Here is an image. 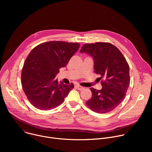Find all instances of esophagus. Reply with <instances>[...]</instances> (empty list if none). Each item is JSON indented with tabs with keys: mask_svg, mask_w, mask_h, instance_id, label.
I'll return each mask as SVG.
<instances>
[{
	"mask_svg": "<svg viewBox=\"0 0 152 152\" xmlns=\"http://www.w3.org/2000/svg\"><path fill=\"white\" fill-rule=\"evenodd\" d=\"M75 87H76L77 90H82L84 89V88L83 87V86H80V85H75Z\"/></svg>",
	"mask_w": 152,
	"mask_h": 152,
	"instance_id": "1",
	"label": "esophagus"
}]
</instances>
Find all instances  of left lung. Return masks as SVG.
Wrapping results in <instances>:
<instances>
[{
	"label": "left lung",
	"mask_w": 152,
	"mask_h": 152,
	"mask_svg": "<svg viewBox=\"0 0 152 152\" xmlns=\"http://www.w3.org/2000/svg\"><path fill=\"white\" fill-rule=\"evenodd\" d=\"M80 53L93 58L94 72L100 75L102 88H91L92 97L86 102L97 113H110L124 99L130 84L129 66L119 49L109 42H97L84 45Z\"/></svg>",
	"instance_id": "8db88e82"
}]
</instances>
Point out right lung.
<instances>
[{"mask_svg": "<svg viewBox=\"0 0 152 152\" xmlns=\"http://www.w3.org/2000/svg\"><path fill=\"white\" fill-rule=\"evenodd\" d=\"M80 47L78 42L49 41L34 48L26 58L21 72V85L30 103L40 110L59 106L74 85L55 79Z\"/></svg>", "mask_w": 152, "mask_h": 152, "instance_id": "1", "label": "right lung"}]
</instances>
